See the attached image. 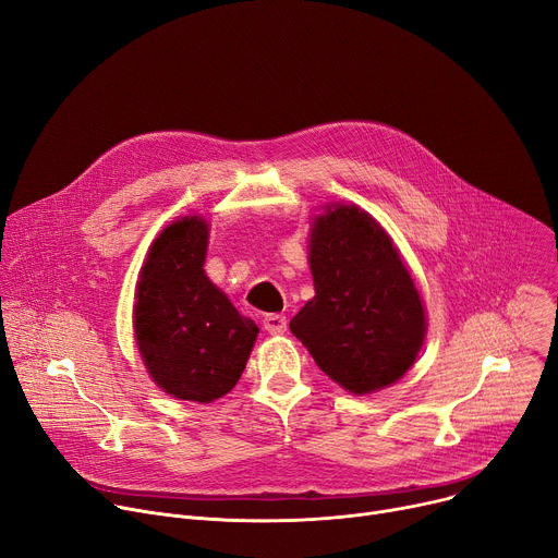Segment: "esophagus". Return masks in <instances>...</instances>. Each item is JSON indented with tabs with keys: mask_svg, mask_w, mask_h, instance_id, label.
Listing matches in <instances>:
<instances>
[{
	"mask_svg": "<svg viewBox=\"0 0 558 558\" xmlns=\"http://www.w3.org/2000/svg\"><path fill=\"white\" fill-rule=\"evenodd\" d=\"M263 325L269 333H284L287 331V318L282 314H267L263 318Z\"/></svg>",
	"mask_w": 558,
	"mask_h": 558,
	"instance_id": "obj_1",
	"label": "esophagus"
}]
</instances>
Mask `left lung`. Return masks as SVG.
<instances>
[{"label":"left lung","mask_w":558,"mask_h":558,"mask_svg":"<svg viewBox=\"0 0 558 558\" xmlns=\"http://www.w3.org/2000/svg\"><path fill=\"white\" fill-rule=\"evenodd\" d=\"M316 295L289 323L327 377L354 395L403 377L424 343V307L386 231L354 206L314 219Z\"/></svg>","instance_id":"8db88e82"}]
</instances>
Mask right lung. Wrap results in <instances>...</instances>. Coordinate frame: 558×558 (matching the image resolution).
<instances>
[{
    "label": "right lung",
    "instance_id": "add662e5",
    "mask_svg": "<svg viewBox=\"0 0 558 558\" xmlns=\"http://www.w3.org/2000/svg\"><path fill=\"white\" fill-rule=\"evenodd\" d=\"M208 225L183 217L155 240L141 271L134 333L153 379L172 397L208 403L240 379L257 337L204 274Z\"/></svg>",
    "mask_w": 558,
    "mask_h": 558
}]
</instances>
